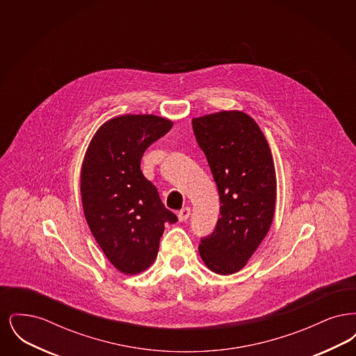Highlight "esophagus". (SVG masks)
<instances>
[{"label": "esophagus", "mask_w": 356, "mask_h": 356, "mask_svg": "<svg viewBox=\"0 0 356 356\" xmlns=\"http://www.w3.org/2000/svg\"><path fill=\"white\" fill-rule=\"evenodd\" d=\"M189 215H191V208H189V207H186V208L180 209V211H179V213H177V216H179V220L180 221L188 220Z\"/></svg>", "instance_id": "34e87169"}]
</instances>
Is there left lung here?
Wrapping results in <instances>:
<instances>
[{
	"label": "left lung",
	"mask_w": 356,
	"mask_h": 356,
	"mask_svg": "<svg viewBox=\"0 0 356 356\" xmlns=\"http://www.w3.org/2000/svg\"><path fill=\"white\" fill-rule=\"evenodd\" d=\"M219 189L220 218L199 252L211 271H240L271 227L276 175L270 145L259 125L243 112L229 111L192 120Z\"/></svg>",
	"instance_id": "left-lung-1"
}]
</instances>
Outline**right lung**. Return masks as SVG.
Masks as SVG:
<instances>
[{
  "label": "right lung",
  "instance_id": "add662e5",
  "mask_svg": "<svg viewBox=\"0 0 356 356\" xmlns=\"http://www.w3.org/2000/svg\"><path fill=\"white\" fill-rule=\"evenodd\" d=\"M172 125L153 115L119 116L102 125L85 153V219L108 260L122 273L147 270L157 256L164 225L177 221L140 170L145 149Z\"/></svg>",
  "mask_w": 356,
  "mask_h": 356
}]
</instances>
